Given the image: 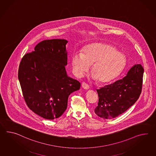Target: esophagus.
<instances>
[{
  "label": "esophagus",
  "instance_id": "esophagus-1",
  "mask_svg": "<svg viewBox=\"0 0 156 156\" xmlns=\"http://www.w3.org/2000/svg\"><path fill=\"white\" fill-rule=\"evenodd\" d=\"M82 87L84 89H85V90H88V89H89V88H90V86L88 85L85 82H83L82 84Z\"/></svg>",
  "mask_w": 156,
  "mask_h": 156
}]
</instances>
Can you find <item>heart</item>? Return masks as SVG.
<instances>
[{"instance_id": "obj_1", "label": "heart", "mask_w": 156, "mask_h": 156, "mask_svg": "<svg viewBox=\"0 0 156 156\" xmlns=\"http://www.w3.org/2000/svg\"><path fill=\"white\" fill-rule=\"evenodd\" d=\"M73 71L76 76L87 72L92 65V78L105 83L118 76L125 68V55L114 46L94 43L84 47L82 53L76 52L72 60Z\"/></svg>"}]
</instances>
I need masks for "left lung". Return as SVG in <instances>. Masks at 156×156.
<instances>
[{
  "label": "left lung",
  "mask_w": 156,
  "mask_h": 156,
  "mask_svg": "<svg viewBox=\"0 0 156 156\" xmlns=\"http://www.w3.org/2000/svg\"><path fill=\"white\" fill-rule=\"evenodd\" d=\"M144 69L134 65L126 76L96 91L99 96L95 114L104 119L115 118L133 105L140 95Z\"/></svg>",
  "instance_id": "obj_1"
}]
</instances>
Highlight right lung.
<instances>
[{"mask_svg":"<svg viewBox=\"0 0 156 156\" xmlns=\"http://www.w3.org/2000/svg\"><path fill=\"white\" fill-rule=\"evenodd\" d=\"M67 43L65 39L43 41L20 64L18 78L27 105L47 119L60 117L67 108L69 96L80 87L65 69Z\"/></svg>","mask_w":156,"mask_h":156,"instance_id":"right-lung-1","label":"right lung"}]
</instances>
